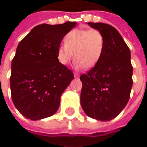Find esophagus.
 I'll list each match as a JSON object with an SVG mask.
<instances>
[{"instance_id": "obj_1", "label": "esophagus", "mask_w": 147, "mask_h": 147, "mask_svg": "<svg viewBox=\"0 0 147 147\" xmlns=\"http://www.w3.org/2000/svg\"><path fill=\"white\" fill-rule=\"evenodd\" d=\"M74 78H78V77H79V74H78V73H74Z\"/></svg>"}]
</instances>
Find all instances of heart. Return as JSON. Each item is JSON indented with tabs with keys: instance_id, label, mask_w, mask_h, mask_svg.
I'll return each instance as SVG.
<instances>
[{
	"instance_id": "b5f03b06",
	"label": "heart",
	"mask_w": 147,
	"mask_h": 147,
	"mask_svg": "<svg viewBox=\"0 0 147 147\" xmlns=\"http://www.w3.org/2000/svg\"><path fill=\"white\" fill-rule=\"evenodd\" d=\"M105 40L103 34L96 29H74L65 37V44L59 46L57 60L63 65L74 58L76 65L86 69L94 67L102 57Z\"/></svg>"
}]
</instances>
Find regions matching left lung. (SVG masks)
<instances>
[{"label":"left lung","mask_w":147,"mask_h":147,"mask_svg":"<svg viewBox=\"0 0 147 147\" xmlns=\"http://www.w3.org/2000/svg\"><path fill=\"white\" fill-rule=\"evenodd\" d=\"M88 25L103 34L105 44L98 64L80 77L81 105L88 117L108 121L121 113L129 99L133 86L130 50L115 27L101 22Z\"/></svg>","instance_id":"8db88e82"}]
</instances>
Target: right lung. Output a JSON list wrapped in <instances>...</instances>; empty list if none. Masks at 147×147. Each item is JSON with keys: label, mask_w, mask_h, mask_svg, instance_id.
<instances>
[{"label": "right lung", "mask_w": 147, "mask_h": 147, "mask_svg": "<svg viewBox=\"0 0 147 147\" xmlns=\"http://www.w3.org/2000/svg\"><path fill=\"white\" fill-rule=\"evenodd\" d=\"M76 24L36 26L18 45L10 90L13 103L26 118L41 120L57 111L61 94L74 79L73 72L58 61L57 49Z\"/></svg>", "instance_id": "1"}]
</instances>
